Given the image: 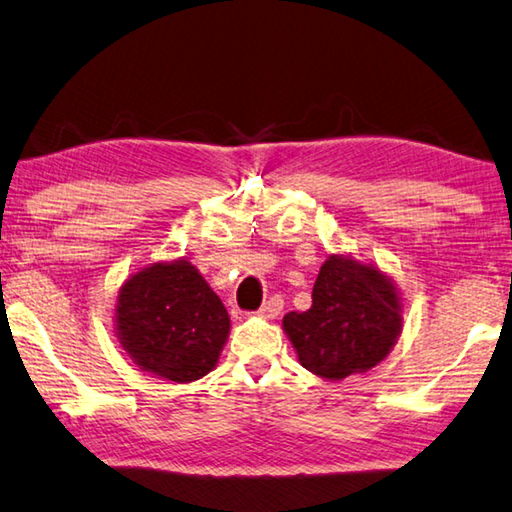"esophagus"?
I'll return each mask as SVG.
<instances>
[{"instance_id": "esophagus-1", "label": "esophagus", "mask_w": 512, "mask_h": 512, "mask_svg": "<svg viewBox=\"0 0 512 512\" xmlns=\"http://www.w3.org/2000/svg\"><path fill=\"white\" fill-rule=\"evenodd\" d=\"M282 306H284L282 295H273V297H268V300L262 304V309H259L257 313L262 315V318H277L282 311Z\"/></svg>"}]
</instances>
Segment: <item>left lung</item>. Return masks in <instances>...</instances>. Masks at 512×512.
<instances>
[{
	"mask_svg": "<svg viewBox=\"0 0 512 512\" xmlns=\"http://www.w3.org/2000/svg\"><path fill=\"white\" fill-rule=\"evenodd\" d=\"M311 306L284 315L302 367L340 380L383 360L401 333V304L374 266L331 255L313 284Z\"/></svg>",
	"mask_w": 512,
	"mask_h": 512,
	"instance_id": "8db88e82",
	"label": "left lung"
}]
</instances>
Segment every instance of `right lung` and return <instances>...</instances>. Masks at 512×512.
<instances>
[{"label": "right lung", "mask_w": 512, "mask_h": 512, "mask_svg": "<svg viewBox=\"0 0 512 512\" xmlns=\"http://www.w3.org/2000/svg\"><path fill=\"white\" fill-rule=\"evenodd\" d=\"M116 322L136 365L174 383L206 376L230 329L226 306L185 259L154 264L127 280Z\"/></svg>", "instance_id": "add662e5"}]
</instances>
